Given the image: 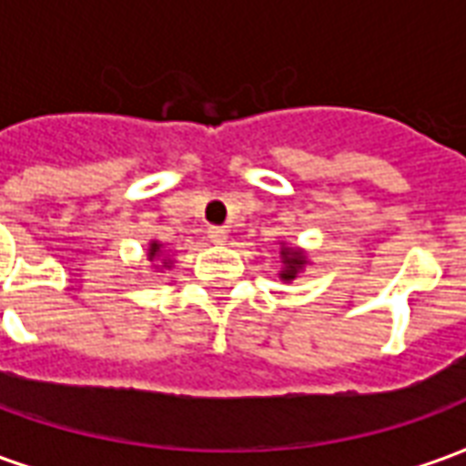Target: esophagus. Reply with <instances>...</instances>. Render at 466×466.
Returning a JSON list of instances; mask_svg holds the SVG:
<instances>
[{
	"label": "esophagus",
	"instance_id": "esophagus-1",
	"mask_svg": "<svg viewBox=\"0 0 466 466\" xmlns=\"http://www.w3.org/2000/svg\"><path fill=\"white\" fill-rule=\"evenodd\" d=\"M207 237H209V242L222 244L227 242V229H224V227H209V229H207Z\"/></svg>",
	"mask_w": 466,
	"mask_h": 466
}]
</instances>
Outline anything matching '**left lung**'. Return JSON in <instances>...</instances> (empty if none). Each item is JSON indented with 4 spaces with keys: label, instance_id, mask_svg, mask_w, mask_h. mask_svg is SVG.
Returning a JSON list of instances; mask_svg holds the SVG:
<instances>
[{
    "label": "left lung",
    "instance_id": "8db88e82",
    "mask_svg": "<svg viewBox=\"0 0 466 466\" xmlns=\"http://www.w3.org/2000/svg\"><path fill=\"white\" fill-rule=\"evenodd\" d=\"M279 254H282V264H284L279 277H282L284 282H292L294 277L304 269V264H307V254H304L302 249H297V247H284V244H282V252Z\"/></svg>",
    "mask_w": 466,
    "mask_h": 466
}]
</instances>
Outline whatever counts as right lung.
<instances>
[{
  "mask_svg": "<svg viewBox=\"0 0 466 466\" xmlns=\"http://www.w3.org/2000/svg\"><path fill=\"white\" fill-rule=\"evenodd\" d=\"M147 257H149V262H154L157 257H162V244L159 242H149V252H147ZM169 264V259H164V267Z\"/></svg>",
  "mask_w": 466,
  "mask_h": 466,
  "instance_id": "obj_1",
  "label": "right lung"
}]
</instances>
